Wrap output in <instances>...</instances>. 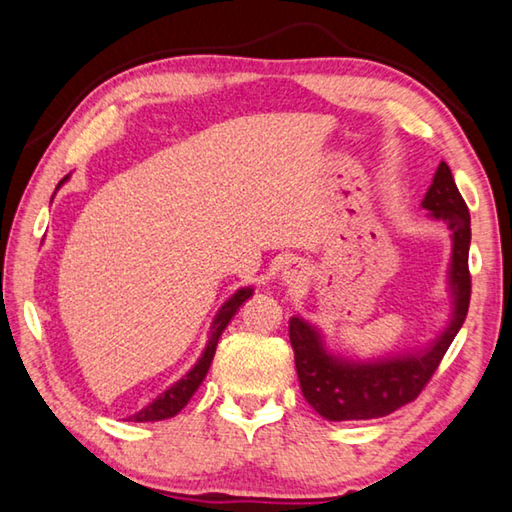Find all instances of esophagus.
I'll use <instances>...</instances> for the list:
<instances>
[{
  "mask_svg": "<svg viewBox=\"0 0 512 512\" xmlns=\"http://www.w3.org/2000/svg\"><path fill=\"white\" fill-rule=\"evenodd\" d=\"M283 281L290 283V286H297V283L304 281V267H301L299 263H288L286 267H283Z\"/></svg>",
  "mask_w": 512,
  "mask_h": 512,
  "instance_id": "1",
  "label": "esophagus"
}]
</instances>
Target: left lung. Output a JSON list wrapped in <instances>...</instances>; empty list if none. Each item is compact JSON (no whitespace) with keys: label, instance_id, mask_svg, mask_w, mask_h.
Masks as SVG:
<instances>
[{"label":"left lung","instance_id":"1","mask_svg":"<svg viewBox=\"0 0 512 512\" xmlns=\"http://www.w3.org/2000/svg\"><path fill=\"white\" fill-rule=\"evenodd\" d=\"M422 208L429 211L433 220L445 222L451 231V263L447 272L451 315L445 329L429 345L401 354L354 360L333 354L326 347L322 331L304 317H290V345L295 349L301 392L324 420H374L410 404L438 370L442 356L447 354L465 322L472 292L467 267L472 229L467 204L460 197L445 161L435 170Z\"/></svg>","mask_w":512,"mask_h":512}]
</instances>
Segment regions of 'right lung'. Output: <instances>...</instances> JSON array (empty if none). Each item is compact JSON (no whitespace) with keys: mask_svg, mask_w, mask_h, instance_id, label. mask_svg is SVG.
I'll return each instance as SVG.
<instances>
[{"mask_svg":"<svg viewBox=\"0 0 512 512\" xmlns=\"http://www.w3.org/2000/svg\"><path fill=\"white\" fill-rule=\"evenodd\" d=\"M67 179H70V174H67V177L58 183V188H61ZM251 295H254V288H240L224 301L220 311H217V315L213 317L211 331H208V342H206L204 351H201L197 363L192 365L177 383H172L170 388L161 392V395H158L152 404H147L145 408H140L136 415H131L129 417L131 422H158V420H167V417H174L177 413H181V408L188 404L190 397L195 395L197 388L201 385V381L206 379L208 367H211L213 356H215L217 340H220V335L226 329V324L233 320V315L240 311V306L245 304Z\"/></svg>","mask_w":512,"mask_h":512,"instance_id":"1","label":"right lung"}]
</instances>
